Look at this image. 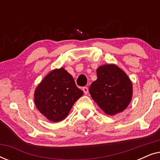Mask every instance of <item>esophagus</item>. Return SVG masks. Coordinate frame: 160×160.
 <instances>
[{
    "label": "esophagus",
    "instance_id": "esophagus-1",
    "mask_svg": "<svg viewBox=\"0 0 160 160\" xmlns=\"http://www.w3.org/2000/svg\"><path fill=\"white\" fill-rule=\"evenodd\" d=\"M82 90H83V92H84V93L85 94V95H87V94L88 93V92H89V89H88V87H84L82 88Z\"/></svg>",
    "mask_w": 160,
    "mask_h": 160
}]
</instances>
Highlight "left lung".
I'll use <instances>...</instances> for the list:
<instances>
[{
	"mask_svg": "<svg viewBox=\"0 0 160 160\" xmlns=\"http://www.w3.org/2000/svg\"><path fill=\"white\" fill-rule=\"evenodd\" d=\"M97 80L89 92L100 108L108 115L122 112L128 106L132 84L124 72L115 65H104L97 69Z\"/></svg>",
	"mask_w": 160,
	"mask_h": 160,
	"instance_id": "8db88e82",
	"label": "left lung"
}]
</instances>
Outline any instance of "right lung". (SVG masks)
<instances>
[{"mask_svg": "<svg viewBox=\"0 0 160 160\" xmlns=\"http://www.w3.org/2000/svg\"><path fill=\"white\" fill-rule=\"evenodd\" d=\"M83 94L71 74L61 68L50 72L36 87L34 101L38 110L49 121L58 122L67 117Z\"/></svg>", "mask_w": 160, "mask_h": 160, "instance_id": "right-lung-1", "label": "right lung"}]
</instances>
